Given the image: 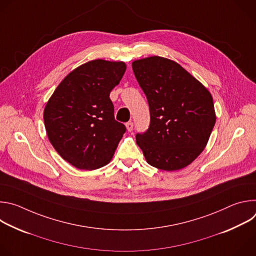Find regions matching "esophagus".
<instances>
[{"label":"esophagus","instance_id":"34e87169","mask_svg":"<svg viewBox=\"0 0 256 256\" xmlns=\"http://www.w3.org/2000/svg\"><path fill=\"white\" fill-rule=\"evenodd\" d=\"M126 130L128 132H132L134 130V124L132 122H128L126 124Z\"/></svg>","mask_w":256,"mask_h":256}]
</instances>
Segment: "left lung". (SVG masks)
<instances>
[{"label": "left lung", "instance_id": "8db88e82", "mask_svg": "<svg viewBox=\"0 0 256 256\" xmlns=\"http://www.w3.org/2000/svg\"><path fill=\"white\" fill-rule=\"evenodd\" d=\"M134 74L150 108V126L136 140L147 162L176 171L204 151L216 124L210 91L179 64L154 56L134 60Z\"/></svg>", "mask_w": 256, "mask_h": 256}]
</instances>
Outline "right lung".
<instances>
[{"label": "right lung", "mask_w": 256, "mask_h": 256, "mask_svg": "<svg viewBox=\"0 0 256 256\" xmlns=\"http://www.w3.org/2000/svg\"><path fill=\"white\" fill-rule=\"evenodd\" d=\"M124 62L94 60L72 70L48 101L44 120L50 144L60 156L82 170L110 162L126 132L114 120L109 98L120 84Z\"/></svg>", "instance_id": "right-lung-1"}]
</instances>
